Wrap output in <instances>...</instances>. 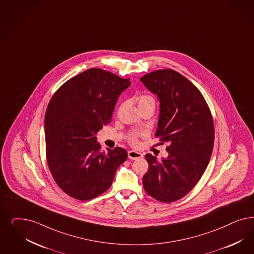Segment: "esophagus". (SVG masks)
I'll return each mask as SVG.
<instances>
[{
    "mask_svg": "<svg viewBox=\"0 0 254 254\" xmlns=\"http://www.w3.org/2000/svg\"><path fill=\"white\" fill-rule=\"evenodd\" d=\"M128 158L130 159H139L143 158V155L137 151H128Z\"/></svg>",
    "mask_w": 254,
    "mask_h": 254,
    "instance_id": "esophagus-1",
    "label": "esophagus"
}]
</instances>
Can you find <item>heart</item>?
I'll list each match as a JSON object with an SVG mask.
<instances>
[{
	"label": "heart",
	"instance_id": "heart-1",
	"mask_svg": "<svg viewBox=\"0 0 254 254\" xmlns=\"http://www.w3.org/2000/svg\"><path fill=\"white\" fill-rule=\"evenodd\" d=\"M146 104H155V98L152 96L149 95H142L138 98V105L139 107ZM138 137L139 135L137 133H133L129 136V141L132 144H137L138 142Z\"/></svg>",
	"mask_w": 254,
	"mask_h": 254
}]
</instances>
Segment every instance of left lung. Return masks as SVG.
I'll use <instances>...</instances> for the list:
<instances>
[{
  "instance_id": "obj_1",
  "label": "left lung",
  "mask_w": 254,
  "mask_h": 254,
  "mask_svg": "<svg viewBox=\"0 0 254 254\" xmlns=\"http://www.w3.org/2000/svg\"><path fill=\"white\" fill-rule=\"evenodd\" d=\"M140 81L158 96L155 136L169 144L166 158L145 155L149 168L142 185L158 201H177L199 182L209 163L215 139L213 117L199 89L175 70L153 71Z\"/></svg>"
}]
</instances>
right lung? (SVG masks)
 Listing matches in <instances>:
<instances>
[{
  "label": "right lung",
  "instance_id": "obj_1",
  "mask_svg": "<svg viewBox=\"0 0 254 254\" xmlns=\"http://www.w3.org/2000/svg\"><path fill=\"white\" fill-rule=\"evenodd\" d=\"M130 85L100 68L68 79L53 95L45 114L46 155L59 188L88 201L105 192L115 172L127 158L121 147L100 151L96 133L112 121L118 96Z\"/></svg>",
  "mask_w": 254,
  "mask_h": 254
}]
</instances>
